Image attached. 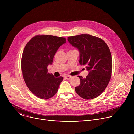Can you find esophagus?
<instances>
[{
    "label": "esophagus",
    "mask_w": 134,
    "mask_h": 134,
    "mask_svg": "<svg viewBox=\"0 0 134 134\" xmlns=\"http://www.w3.org/2000/svg\"><path fill=\"white\" fill-rule=\"evenodd\" d=\"M71 76H69V75L65 76V78H66V79H67V80H70V79H71Z\"/></svg>",
    "instance_id": "1"
}]
</instances>
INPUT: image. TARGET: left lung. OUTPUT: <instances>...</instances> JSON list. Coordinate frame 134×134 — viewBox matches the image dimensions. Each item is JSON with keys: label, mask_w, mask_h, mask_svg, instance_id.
<instances>
[{"label": "left lung", "mask_w": 134, "mask_h": 134, "mask_svg": "<svg viewBox=\"0 0 134 134\" xmlns=\"http://www.w3.org/2000/svg\"><path fill=\"white\" fill-rule=\"evenodd\" d=\"M67 40L80 52L79 63L89 71L86 78L78 76L80 84L76 92L86 100L98 97L105 90L111 79L112 61L110 50L100 38L88 34L69 36Z\"/></svg>", "instance_id": "obj_1"}]
</instances>
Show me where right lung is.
Segmentation results:
<instances>
[{
    "label": "right lung",
    "mask_w": 134,
    "mask_h": 134,
    "mask_svg": "<svg viewBox=\"0 0 134 134\" xmlns=\"http://www.w3.org/2000/svg\"><path fill=\"white\" fill-rule=\"evenodd\" d=\"M65 38L50 35H37L27 42L23 52L21 68L24 80L31 92L41 99L51 98L58 91L63 77H55L48 72L59 48Z\"/></svg>",
    "instance_id": "1"
}]
</instances>
